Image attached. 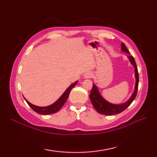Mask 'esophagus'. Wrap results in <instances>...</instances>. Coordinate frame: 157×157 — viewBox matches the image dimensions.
Instances as JSON below:
<instances>
[{
	"label": "esophagus",
	"instance_id": "esophagus-1",
	"mask_svg": "<svg viewBox=\"0 0 157 157\" xmlns=\"http://www.w3.org/2000/svg\"><path fill=\"white\" fill-rule=\"evenodd\" d=\"M91 77H92L91 73H85V75H84V78H91Z\"/></svg>",
	"mask_w": 157,
	"mask_h": 157
}]
</instances>
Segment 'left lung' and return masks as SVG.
Instances as JSON below:
<instances>
[{"label":"left lung","instance_id":"left-lung-1","mask_svg":"<svg viewBox=\"0 0 157 157\" xmlns=\"http://www.w3.org/2000/svg\"><path fill=\"white\" fill-rule=\"evenodd\" d=\"M121 50L127 53H129V51L127 48L124 43L121 44ZM130 62L132 64L134 65L135 69V76H136V85H135V90L133 93L131 98H130L126 102L123 103L121 105H113L107 102L103 98L101 95L98 92V88L93 84L92 88L90 94V98L92 103V105L94 106V109L96 110L98 113H101L102 115H113L115 114H118L123 112L125 110L128 106L131 105V103L134 101L136 95H137L138 88V82H139V75L138 71V67L136 65L134 58L132 56H128Z\"/></svg>","mask_w":157,"mask_h":157}]
</instances>
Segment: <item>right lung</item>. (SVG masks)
Returning <instances> with one entry per match:
<instances>
[{"instance_id":"add662e5","label":"right lung","mask_w":157,"mask_h":157,"mask_svg":"<svg viewBox=\"0 0 157 157\" xmlns=\"http://www.w3.org/2000/svg\"><path fill=\"white\" fill-rule=\"evenodd\" d=\"M77 83H78V82H75L73 83V84L70 86L66 90L65 92L63 93L61 97H60L57 100V101H56L55 103H53V104H52L51 105H49L47 106H35L34 105L31 104V103L29 102L27 100H25V101L27 102L28 105L32 109V110H34L35 112L38 113V114L46 115H50V114H53V113H56L61 109L63 105H64L65 102H66L67 99L68 98L69 93H70V92H71V89L77 84Z\"/></svg>"}]
</instances>
